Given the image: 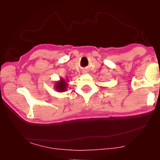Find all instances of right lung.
<instances>
[{
	"instance_id": "right-lung-1",
	"label": "right lung",
	"mask_w": 160,
	"mask_h": 160,
	"mask_svg": "<svg viewBox=\"0 0 160 160\" xmlns=\"http://www.w3.org/2000/svg\"><path fill=\"white\" fill-rule=\"evenodd\" d=\"M68 81H65L64 78H60V81L56 82L54 84V89L59 92H62L67 90L68 87Z\"/></svg>"
}]
</instances>
